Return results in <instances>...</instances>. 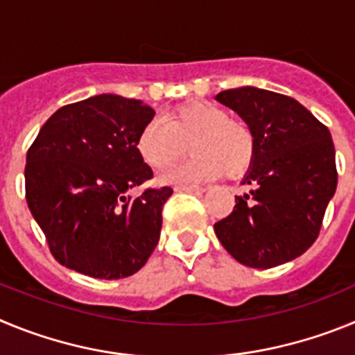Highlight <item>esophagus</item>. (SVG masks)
Returning a JSON list of instances; mask_svg holds the SVG:
<instances>
[{
	"mask_svg": "<svg viewBox=\"0 0 355 355\" xmlns=\"http://www.w3.org/2000/svg\"><path fill=\"white\" fill-rule=\"evenodd\" d=\"M175 192H188V193H202L206 192L205 187H196V184H180L174 188Z\"/></svg>",
	"mask_w": 355,
	"mask_h": 355,
	"instance_id": "1",
	"label": "esophagus"
}]
</instances>
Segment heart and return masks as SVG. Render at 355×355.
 <instances>
[{
	"instance_id": "b5f03b06",
	"label": "heart",
	"mask_w": 355,
	"mask_h": 355,
	"mask_svg": "<svg viewBox=\"0 0 355 355\" xmlns=\"http://www.w3.org/2000/svg\"><path fill=\"white\" fill-rule=\"evenodd\" d=\"M187 146L193 158L162 174L163 184L202 183L224 172L236 178L250 167L256 155L252 130L208 101L171 110L165 122H147L137 139V153L153 171H165L180 162Z\"/></svg>"
}]
</instances>
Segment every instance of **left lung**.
I'll list each match as a JSON object with an SVG mask.
<instances>
[{
    "mask_svg": "<svg viewBox=\"0 0 355 355\" xmlns=\"http://www.w3.org/2000/svg\"><path fill=\"white\" fill-rule=\"evenodd\" d=\"M215 99L234 110L256 137V155L233 213L215 234L238 263L272 268L315 243L338 184L336 153L327 128L293 97L240 87Z\"/></svg>",
    "mask_w": 355,
    "mask_h": 355,
    "instance_id": "left-lung-1",
    "label": "left lung"
}]
</instances>
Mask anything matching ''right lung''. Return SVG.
Returning a JSON list of instances; mask_svg holds the SVG:
<instances>
[{"instance_id":"1","label":"right lung","mask_w":355,"mask_h":355,"mask_svg":"<svg viewBox=\"0 0 355 355\" xmlns=\"http://www.w3.org/2000/svg\"><path fill=\"white\" fill-rule=\"evenodd\" d=\"M155 110L139 99L99 94L62 106L26 155V200L60 265L96 279L139 272L162 231L172 188L130 190L153 178L137 139Z\"/></svg>"}]
</instances>
